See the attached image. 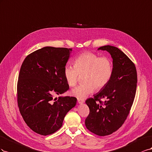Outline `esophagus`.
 I'll return each instance as SVG.
<instances>
[{
	"instance_id": "34e87169",
	"label": "esophagus",
	"mask_w": 152,
	"mask_h": 152,
	"mask_svg": "<svg viewBox=\"0 0 152 152\" xmlns=\"http://www.w3.org/2000/svg\"><path fill=\"white\" fill-rule=\"evenodd\" d=\"M84 102H85V100L83 99H80V98L77 99V102L79 104H83Z\"/></svg>"
}]
</instances>
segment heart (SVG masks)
<instances>
[{
  "label": "heart",
  "mask_w": 152,
  "mask_h": 152,
  "mask_svg": "<svg viewBox=\"0 0 152 152\" xmlns=\"http://www.w3.org/2000/svg\"><path fill=\"white\" fill-rule=\"evenodd\" d=\"M74 67L66 65L64 76L69 86H75L79 75L83 76L84 82L72 90L71 94L77 98H85L94 92L100 90L109 83L113 75V62L107 57H100L92 52H85L73 60Z\"/></svg>",
  "instance_id": "b5f03b06"
}]
</instances>
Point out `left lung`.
Masks as SVG:
<instances>
[{
  "label": "left lung",
  "instance_id": "left-lung-1",
  "mask_svg": "<svg viewBox=\"0 0 152 152\" xmlns=\"http://www.w3.org/2000/svg\"><path fill=\"white\" fill-rule=\"evenodd\" d=\"M98 50L111 54L113 75L104 88L86 100L90 113L85 125L91 132L105 136L116 131L127 119L135 98L137 77L135 65L118 48L107 45Z\"/></svg>",
  "mask_w": 152,
  "mask_h": 152
}]
</instances>
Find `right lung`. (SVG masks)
Returning a JSON list of instances; mask_svg holds the SVG:
<instances>
[{
  "label": "right lung",
  "mask_w": 152,
  "mask_h": 152,
  "mask_svg": "<svg viewBox=\"0 0 152 152\" xmlns=\"http://www.w3.org/2000/svg\"><path fill=\"white\" fill-rule=\"evenodd\" d=\"M72 48L44 47L27 56L17 83V102L25 123L33 131L50 135L62 126L67 113L75 107V97H59L69 86L64 68Z\"/></svg>",
  "instance_id": "right-lung-1"
}]
</instances>
